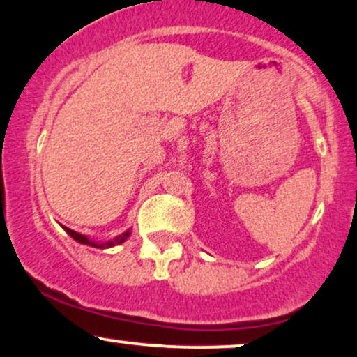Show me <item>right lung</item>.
<instances>
[{
  "label": "right lung",
  "instance_id": "1",
  "mask_svg": "<svg viewBox=\"0 0 357 357\" xmlns=\"http://www.w3.org/2000/svg\"><path fill=\"white\" fill-rule=\"evenodd\" d=\"M63 230L67 231L68 235H70L73 240L79 241V243H82V245H89V247H96V248H109V247H114V245L122 243V241H126V240H127V236L130 235V230H127V231L124 233V235H119L116 240H112V241H102V243H97V241L89 240L87 236L80 235V233L73 231V230H70V228H67V227H63Z\"/></svg>",
  "mask_w": 357,
  "mask_h": 357
}]
</instances>
